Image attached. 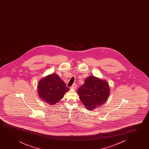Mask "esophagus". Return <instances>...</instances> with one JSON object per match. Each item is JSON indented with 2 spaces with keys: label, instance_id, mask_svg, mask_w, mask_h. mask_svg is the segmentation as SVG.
<instances>
[{
  "label": "esophagus",
  "instance_id": "1",
  "mask_svg": "<svg viewBox=\"0 0 149 149\" xmlns=\"http://www.w3.org/2000/svg\"><path fill=\"white\" fill-rule=\"evenodd\" d=\"M72 88L76 90L77 88V85L76 84H73V86H72Z\"/></svg>",
  "mask_w": 149,
  "mask_h": 149
}]
</instances>
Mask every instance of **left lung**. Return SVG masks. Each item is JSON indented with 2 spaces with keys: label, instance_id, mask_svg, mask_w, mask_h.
Returning <instances> with one entry per match:
<instances>
[{
  "label": "left lung",
  "instance_id": "obj_1",
  "mask_svg": "<svg viewBox=\"0 0 149 149\" xmlns=\"http://www.w3.org/2000/svg\"><path fill=\"white\" fill-rule=\"evenodd\" d=\"M77 92L86 108L92 111L106 102L110 94V88L106 80L91 75L86 78Z\"/></svg>",
  "mask_w": 149,
  "mask_h": 149
}]
</instances>
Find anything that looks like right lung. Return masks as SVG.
<instances>
[{"mask_svg":"<svg viewBox=\"0 0 149 149\" xmlns=\"http://www.w3.org/2000/svg\"><path fill=\"white\" fill-rule=\"evenodd\" d=\"M68 91L69 88L56 74L45 76L38 84L39 97L50 105L57 103Z\"/></svg>","mask_w":149,"mask_h":149,"instance_id":"obj_1","label":"right lung"}]
</instances>
